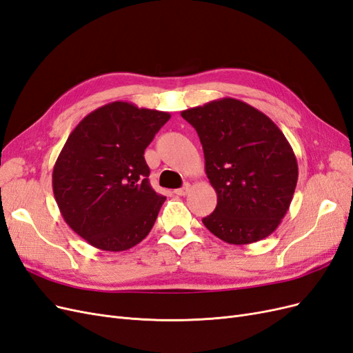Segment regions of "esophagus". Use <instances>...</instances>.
<instances>
[{"mask_svg": "<svg viewBox=\"0 0 353 353\" xmlns=\"http://www.w3.org/2000/svg\"><path fill=\"white\" fill-rule=\"evenodd\" d=\"M189 190H190V185H185L183 188L176 189L174 193H176V195H179V196H185V195H188Z\"/></svg>", "mask_w": 353, "mask_h": 353, "instance_id": "1", "label": "esophagus"}]
</instances>
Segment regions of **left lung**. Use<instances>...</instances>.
<instances>
[{"instance_id":"1","label":"left lung","mask_w":353,"mask_h":353,"mask_svg":"<svg viewBox=\"0 0 353 353\" xmlns=\"http://www.w3.org/2000/svg\"><path fill=\"white\" fill-rule=\"evenodd\" d=\"M195 128L217 207L203 225L221 241L248 245L274 232L298 183L286 136L264 112L234 98L181 111Z\"/></svg>"}]
</instances>
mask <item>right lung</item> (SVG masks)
<instances>
[{
    "label": "right lung",
    "instance_id": "right-lung-1",
    "mask_svg": "<svg viewBox=\"0 0 353 353\" xmlns=\"http://www.w3.org/2000/svg\"><path fill=\"white\" fill-rule=\"evenodd\" d=\"M168 119L114 101L89 112L65 141L52 170L54 196L89 245L128 251L151 232L165 196L151 188L143 152Z\"/></svg>",
    "mask_w": 353,
    "mask_h": 353
}]
</instances>
